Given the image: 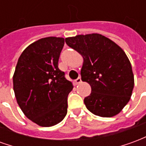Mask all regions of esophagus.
<instances>
[{"label":"esophagus","mask_w":146,"mask_h":146,"mask_svg":"<svg viewBox=\"0 0 146 146\" xmlns=\"http://www.w3.org/2000/svg\"><path fill=\"white\" fill-rule=\"evenodd\" d=\"M81 82H82V80H81V78H80V77H78L77 79L75 80V84H76V85L79 84H80Z\"/></svg>","instance_id":"1"}]
</instances>
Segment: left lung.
I'll return each mask as SVG.
<instances>
[{"label":"left lung","instance_id":"obj_1","mask_svg":"<svg viewBox=\"0 0 146 146\" xmlns=\"http://www.w3.org/2000/svg\"><path fill=\"white\" fill-rule=\"evenodd\" d=\"M66 43L84 58L81 80L92 88L84 100L87 109L102 117L118 114L130 100L135 84L125 52L98 33L67 37Z\"/></svg>","mask_w":146,"mask_h":146}]
</instances>
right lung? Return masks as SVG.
<instances>
[{
  "label": "right lung",
  "instance_id": "right-lung-1",
  "mask_svg": "<svg viewBox=\"0 0 146 146\" xmlns=\"http://www.w3.org/2000/svg\"><path fill=\"white\" fill-rule=\"evenodd\" d=\"M65 40L49 36L29 45L21 54L13 76L19 107L28 119L42 127L60 123L67 113L73 84L58 69Z\"/></svg>",
  "mask_w": 146,
  "mask_h": 146
}]
</instances>
